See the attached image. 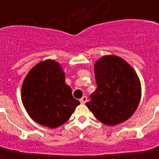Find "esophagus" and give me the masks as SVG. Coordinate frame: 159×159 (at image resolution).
Instances as JSON below:
<instances>
[{"label":"esophagus","instance_id":"obj_1","mask_svg":"<svg viewBox=\"0 0 159 159\" xmlns=\"http://www.w3.org/2000/svg\"><path fill=\"white\" fill-rule=\"evenodd\" d=\"M86 102H87V97L86 96H83L82 98L80 99V102L82 103V104H84Z\"/></svg>","mask_w":159,"mask_h":159}]
</instances>
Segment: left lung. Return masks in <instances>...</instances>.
Returning <instances> with one entry per match:
<instances>
[{"label": "left lung", "mask_w": 159, "mask_h": 159, "mask_svg": "<svg viewBox=\"0 0 159 159\" xmlns=\"http://www.w3.org/2000/svg\"><path fill=\"white\" fill-rule=\"evenodd\" d=\"M95 76L97 88L86 106L107 126L126 121L141 97L140 82L134 69L121 57L104 56L95 63Z\"/></svg>", "instance_id": "left-lung-1"}]
</instances>
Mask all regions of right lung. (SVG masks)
Listing matches in <instances>:
<instances>
[{
	"label": "right lung",
	"mask_w": 159,
	"mask_h": 159,
	"mask_svg": "<svg viewBox=\"0 0 159 159\" xmlns=\"http://www.w3.org/2000/svg\"><path fill=\"white\" fill-rule=\"evenodd\" d=\"M64 76L57 62L45 60L35 65L24 80L23 105L30 117L42 126L50 128L62 126L80 104L65 83Z\"/></svg>",
	"instance_id": "1"
}]
</instances>
